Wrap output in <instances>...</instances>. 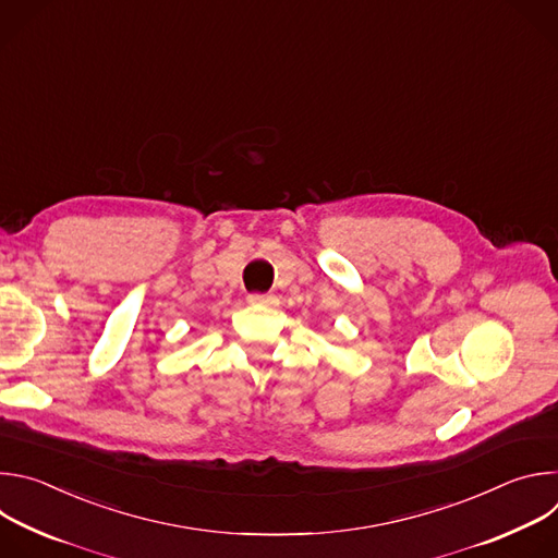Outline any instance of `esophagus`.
Returning <instances> with one entry per match:
<instances>
[{"label":"esophagus","mask_w":558,"mask_h":558,"mask_svg":"<svg viewBox=\"0 0 558 558\" xmlns=\"http://www.w3.org/2000/svg\"><path fill=\"white\" fill-rule=\"evenodd\" d=\"M250 304H263V306H276L278 304V298L271 295V293H252L247 298Z\"/></svg>","instance_id":"34e87169"}]
</instances>
